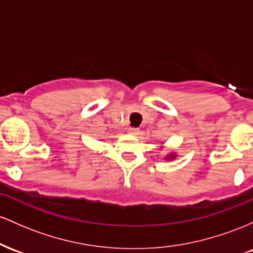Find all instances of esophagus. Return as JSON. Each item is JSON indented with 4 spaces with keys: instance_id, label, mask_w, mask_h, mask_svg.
Wrapping results in <instances>:
<instances>
[{
    "instance_id": "esophagus-1",
    "label": "esophagus",
    "mask_w": 253,
    "mask_h": 253,
    "mask_svg": "<svg viewBox=\"0 0 253 253\" xmlns=\"http://www.w3.org/2000/svg\"><path fill=\"white\" fill-rule=\"evenodd\" d=\"M137 131H138V130L136 129V127H130V129H129L130 134H136V132H137Z\"/></svg>"
}]
</instances>
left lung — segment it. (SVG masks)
<instances>
[{
    "mask_svg": "<svg viewBox=\"0 0 253 253\" xmlns=\"http://www.w3.org/2000/svg\"><path fill=\"white\" fill-rule=\"evenodd\" d=\"M169 158H172V157H169Z\"/></svg>",
    "mask_w": 253,
    "mask_h": 253,
    "instance_id": "obj_1",
    "label": "left lung"
}]
</instances>
